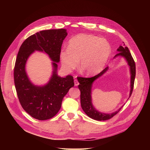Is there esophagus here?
<instances>
[{
    "mask_svg": "<svg viewBox=\"0 0 150 150\" xmlns=\"http://www.w3.org/2000/svg\"><path fill=\"white\" fill-rule=\"evenodd\" d=\"M74 86H77L79 84V81H78L77 80H76V79H75V80H74Z\"/></svg>",
    "mask_w": 150,
    "mask_h": 150,
    "instance_id": "obj_1",
    "label": "esophagus"
}]
</instances>
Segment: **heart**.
<instances>
[{
    "label": "heart",
    "mask_w": 150,
    "mask_h": 150,
    "mask_svg": "<svg viewBox=\"0 0 150 150\" xmlns=\"http://www.w3.org/2000/svg\"><path fill=\"white\" fill-rule=\"evenodd\" d=\"M110 44L104 38L88 34L77 35L68 42L67 48L60 51L61 64L71 71L80 63V68L88 76H93L104 69L111 54Z\"/></svg>",
    "instance_id": "b5f03b06"
}]
</instances>
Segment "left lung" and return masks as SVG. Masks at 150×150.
I'll return each mask as SVG.
<instances>
[{
    "mask_svg": "<svg viewBox=\"0 0 150 150\" xmlns=\"http://www.w3.org/2000/svg\"><path fill=\"white\" fill-rule=\"evenodd\" d=\"M124 43V46H120L117 49L118 53L117 54L115 57L118 56H122L125 58L127 60L129 66H130V71L131 74V80H130V96L132 95L134 79L136 76V64L134 61L133 57L129 50L127 47H125V44ZM108 70V67H106L104 70H103L100 73L90 78H86L82 77H78L77 80L80 84L79 85V88L81 91L80 95V100H81V105L83 111L85 112L86 114L90 118L97 120V121H105L111 118L115 115H116L121 109V107L118 111L111 113V114H105L97 111L94 107H93L92 104V99H91V88L93 82L102 76Z\"/></svg>",
    "mask_w": 150,
    "mask_h": 150,
    "instance_id": "left-lung-1",
    "label": "left lung"
}]
</instances>
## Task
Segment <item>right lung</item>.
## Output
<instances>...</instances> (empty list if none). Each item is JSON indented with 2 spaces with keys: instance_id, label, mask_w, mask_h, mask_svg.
<instances>
[{
  "instance_id": "1",
  "label": "right lung",
  "mask_w": 150,
  "mask_h": 150,
  "mask_svg": "<svg viewBox=\"0 0 150 150\" xmlns=\"http://www.w3.org/2000/svg\"><path fill=\"white\" fill-rule=\"evenodd\" d=\"M67 35L64 29L42 30L28 38L22 44L14 69V84L20 103L33 118L46 120L54 117L60 110L64 96L74 86L73 76L57 75V64L63 41ZM37 50L44 51L54 61L53 76L45 86L38 87L29 81L25 64L29 55Z\"/></svg>"
}]
</instances>
